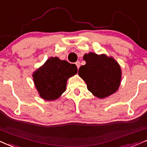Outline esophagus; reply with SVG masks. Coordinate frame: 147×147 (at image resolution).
Instances as JSON below:
<instances>
[{"label": "esophagus", "instance_id": "esophagus-1", "mask_svg": "<svg viewBox=\"0 0 147 147\" xmlns=\"http://www.w3.org/2000/svg\"><path fill=\"white\" fill-rule=\"evenodd\" d=\"M76 65L78 69L80 68V61H77V62L76 63Z\"/></svg>", "mask_w": 147, "mask_h": 147}]
</instances>
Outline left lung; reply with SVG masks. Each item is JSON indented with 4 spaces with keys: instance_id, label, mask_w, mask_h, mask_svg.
Wrapping results in <instances>:
<instances>
[{
    "instance_id": "8db88e82",
    "label": "left lung",
    "mask_w": 147,
    "mask_h": 147,
    "mask_svg": "<svg viewBox=\"0 0 147 147\" xmlns=\"http://www.w3.org/2000/svg\"><path fill=\"white\" fill-rule=\"evenodd\" d=\"M86 65L79 69L78 74L85 81L87 88L99 98H105L115 93L119 87L121 70L113 58L93 52L84 54Z\"/></svg>"
}]
</instances>
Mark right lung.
<instances>
[{
	"mask_svg": "<svg viewBox=\"0 0 147 147\" xmlns=\"http://www.w3.org/2000/svg\"><path fill=\"white\" fill-rule=\"evenodd\" d=\"M75 64L51 57L32 75L35 86L41 98L48 101L59 98L66 90L67 80L76 74Z\"/></svg>",
	"mask_w": 147,
	"mask_h": 147,
	"instance_id": "obj_1",
	"label": "right lung"
}]
</instances>
